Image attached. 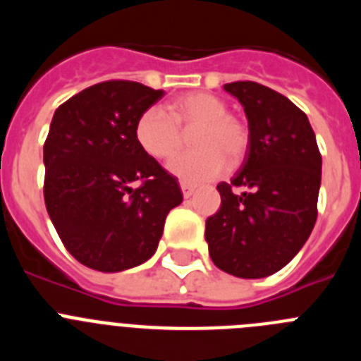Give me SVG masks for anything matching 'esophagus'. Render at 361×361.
Segmentation results:
<instances>
[{"instance_id": "obj_1", "label": "esophagus", "mask_w": 361, "mask_h": 361, "mask_svg": "<svg viewBox=\"0 0 361 361\" xmlns=\"http://www.w3.org/2000/svg\"><path fill=\"white\" fill-rule=\"evenodd\" d=\"M180 190H183L184 199H190V197L193 195V191H195V186L190 183H186V180H180Z\"/></svg>"}]
</instances>
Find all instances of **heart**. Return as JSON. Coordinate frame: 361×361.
I'll list each match as a JSON object with an SVG mask.
<instances>
[{
	"instance_id": "1",
	"label": "heart",
	"mask_w": 361,
	"mask_h": 361,
	"mask_svg": "<svg viewBox=\"0 0 361 361\" xmlns=\"http://www.w3.org/2000/svg\"><path fill=\"white\" fill-rule=\"evenodd\" d=\"M191 146L197 149L180 153L168 170L188 183L219 177L228 168L240 164L250 146V128L228 111L224 99L208 92H190L177 97L168 111L152 106L142 111L135 124V141L142 152L157 161L173 157L191 132Z\"/></svg>"
}]
</instances>
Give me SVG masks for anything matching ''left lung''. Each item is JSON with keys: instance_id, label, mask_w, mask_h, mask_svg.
<instances>
[{"instance_id": "left-lung-1", "label": "left lung", "mask_w": 361, "mask_h": 361, "mask_svg": "<svg viewBox=\"0 0 361 361\" xmlns=\"http://www.w3.org/2000/svg\"><path fill=\"white\" fill-rule=\"evenodd\" d=\"M224 90L240 101L250 146L220 209L206 220L209 257L238 279H264L293 260L317 222L322 155L307 116L286 95L255 81Z\"/></svg>"}]
</instances>
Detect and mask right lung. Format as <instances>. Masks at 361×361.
Returning a JSON list of instances; mask_svg holds the SVG:
<instances>
[{
    "mask_svg": "<svg viewBox=\"0 0 361 361\" xmlns=\"http://www.w3.org/2000/svg\"><path fill=\"white\" fill-rule=\"evenodd\" d=\"M162 95L114 79L54 114L43 146L44 206L68 253L90 269L116 273L146 262L166 215L183 202L177 178L135 141L137 119Z\"/></svg>",
    "mask_w": 361,
    "mask_h": 361,
    "instance_id": "add662e5",
    "label": "right lung"
}]
</instances>
